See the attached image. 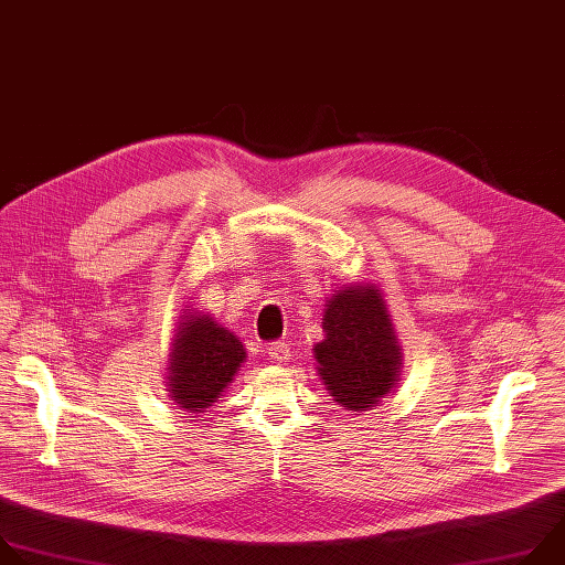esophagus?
<instances>
[{
    "mask_svg": "<svg viewBox=\"0 0 565 565\" xmlns=\"http://www.w3.org/2000/svg\"><path fill=\"white\" fill-rule=\"evenodd\" d=\"M267 354H269V359L276 361V363H287V361H289V345H287L285 341L271 343V345L267 348Z\"/></svg>",
    "mask_w": 565,
    "mask_h": 565,
    "instance_id": "1",
    "label": "esophagus"
}]
</instances>
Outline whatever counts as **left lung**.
Returning a JSON list of instances; mask_svg holds the SVG:
<instances>
[{
    "instance_id": "obj_1",
    "label": "left lung",
    "mask_w": 565,
    "mask_h": 565,
    "mask_svg": "<svg viewBox=\"0 0 565 565\" xmlns=\"http://www.w3.org/2000/svg\"><path fill=\"white\" fill-rule=\"evenodd\" d=\"M322 331L313 359L324 390L350 412L374 409L398 385L403 367L383 291L370 282L335 287L324 302Z\"/></svg>"
}]
</instances>
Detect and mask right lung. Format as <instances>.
I'll return each mask as SVG.
<instances>
[{
	"label": "right lung",
	"instance_id": "right-lung-1",
	"mask_svg": "<svg viewBox=\"0 0 565 565\" xmlns=\"http://www.w3.org/2000/svg\"><path fill=\"white\" fill-rule=\"evenodd\" d=\"M167 356V392L186 418L206 412L227 392L247 361L238 335L211 313L191 305L180 309Z\"/></svg>",
	"mask_w": 565,
	"mask_h": 565
}]
</instances>
